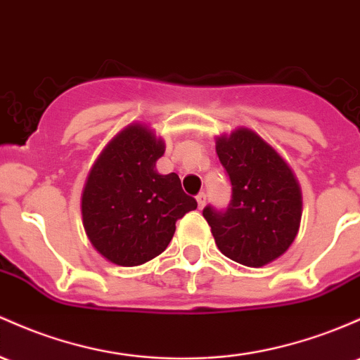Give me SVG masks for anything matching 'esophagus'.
I'll return each mask as SVG.
<instances>
[{
  "mask_svg": "<svg viewBox=\"0 0 360 360\" xmlns=\"http://www.w3.org/2000/svg\"><path fill=\"white\" fill-rule=\"evenodd\" d=\"M196 201H198V208H200V210H201V208L205 207V203H207V195H205V193L201 191L200 195L196 196Z\"/></svg>",
  "mask_w": 360,
  "mask_h": 360,
  "instance_id": "obj_1",
  "label": "esophagus"
}]
</instances>
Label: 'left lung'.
Wrapping results in <instances>:
<instances>
[{"label": "left lung", "mask_w": 360, "mask_h": 360, "mask_svg": "<svg viewBox=\"0 0 360 360\" xmlns=\"http://www.w3.org/2000/svg\"><path fill=\"white\" fill-rule=\"evenodd\" d=\"M217 155L232 186L227 208H203L217 246L246 266L274 262L289 250L301 224L302 195L294 172L248 128L217 138Z\"/></svg>", "instance_id": "1"}]
</instances>
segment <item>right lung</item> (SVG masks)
Wrapping results in <instances>:
<instances>
[{
  "label": "right lung",
  "instance_id": "obj_1",
  "mask_svg": "<svg viewBox=\"0 0 360 360\" xmlns=\"http://www.w3.org/2000/svg\"><path fill=\"white\" fill-rule=\"evenodd\" d=\"M165 145L143 124H129L109 141L82 195L84 227L96 250L120 266H136L171 243L176 222L198 207L176 172L159 174Z\"/></svg>",
  "mask_w": 360,
  "mask_h": 360
}]
</instances>
